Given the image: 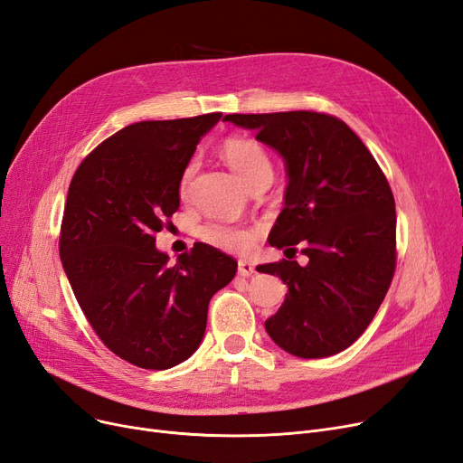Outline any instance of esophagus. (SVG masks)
<instances>
[{"instance_id": "obj_1", "label": "esophagus", "mask_w": 463, "mask_h": 463, "mask_svg": "<svg viewBox=\"0 0 463 463\" xmlns=\"http://www.w3.org/2000/svg\"><path fill=\"white\" fill-rule=\"evenodd\" d=\"M238 274L244 276V278H250L255 274V267L250 263V260H240L238 263Z\"/></svg>"}]
</instances>
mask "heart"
<instances>
[{
    "label": "heart",
    "instance_id": "1",
    "mask_svg": "<svg viewBox=\"0 0 463 463\" xmlns=\"http://www.w3.org/2000/svg\"><path fill=\"white\" fill-rule=\"evenodd\" d=\"M221 156L225 158V163L246 187L253 185L259 179H272L270 158L263 146L257 144L255 139L238 136L229 137L225 139L223 146H221ZM193 174L194 163H191L185 168L182 182H179V193L182 194H185ZM198 236L203 238L206 244L223 251L248 253L257 242L259 231L255 227L227 223V221H208L206 225L200 227Z\"/></svg>",
    "mask_w": 463,
    "mask_h": 463
}]
</instances>
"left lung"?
<instances>
[{
  "label": "left lung",
  "mask_w": 463,
  "mask_h": 463,
  "mask_svg": "<svg viewBox=\"0 0 463 463\" xmlns=\"http://www.w3.org/2000/svg\"><path fill=\"white\" fill-rule=\"evenodd\" d=\"M253 130L284 158V210L270 246L295 251L260 265L288 284L284 305L265 321L274 343L291 355L317 359L352 346L384 300L395 270V200L374 156L343 120L316 111L225 115ZM284 251V253H286Z\"/></svg>",
  "instance_id": "left-lung-1"
}]
</instances>
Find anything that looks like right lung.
Listing matches in <instances>:
<instances>
[{"label": "right lung", "mask_w": 463, "mask_h": 463, "mask_svg": "<svg viewBox=\"0 0 463 463\" xmlns=\"http://www.w3.org/2000/svg\"><path fill=\"white\" fill-rule=\"evenodd\" d=\"M221 113L144 120L115 132L77 168L64 208L60 259L102 343L128 364L165 371L191 357L210 298L238 263L198 242L175 263L155 234L179 208V182Z\"/></svg>", "instance_id": "obj_1"}]
</instances>
